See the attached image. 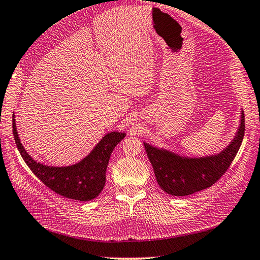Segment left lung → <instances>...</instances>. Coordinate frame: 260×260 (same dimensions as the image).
Listing matches in <instances>:
<instances>
[{"instance_id": "left-lung-1", "label": "left lung", "mask_w": 260, "mask_h": 260, "mask_svg": "<svg viewBox=\"0 0 260 260\" xmlns=\"http://www.w3.org/2000/svg\"><path fill=\"white\" fill-rule=\"evenodd\" d=\"M245 135V114L241 109L236 135L215 154L187 156L143 142L159 186L172 196H187L211 187L232 164Z\"/></svg>"}]
</instances>
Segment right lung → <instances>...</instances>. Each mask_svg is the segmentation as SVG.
<instances>
[{
  "mask_svg": "<svg viewBox=\"0 0 260 260\" xmlns=\"http://www.w3.org/2000/svg\"><path fill=\"white\" fill-rule=\"evenodd\" d=\"M12 128L20 154L34 175L56 194L81 202L93 200L104 189L111 152L126 136V133L121 132H109L82 160L71 166L55 167L37 162L25 151L19 139L14 114Z\"/></svg>",
  "mask_w": 260,
  "mask_h": 260,
  "instance_id": "1",
  "label": "right lung"
}]
</instances>
